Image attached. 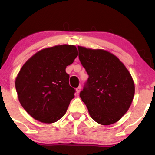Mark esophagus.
I'll return each instance as SVG.
<instances>
[{
  "label": "esophagus",
  "instance_id": "34e87169",
  "mask_svg": "<svg viewBox=\"0 0 155 155\" xmlns=\"http://www.w3.org/2000/svg\"><path fill=\"white\" fill-rule=\"evenodd\" d=\"M76 92H77V93H79L80 92V91H81V87H77L76 89Z\"/></svg>",
  "mask_w": 155,
  "mask_h": 155
}]
</instances>
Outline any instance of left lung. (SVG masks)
<instances>
[{
	"mask_svg": "<svg viewBox=\"0 0 155 155\" xmlns=\"http://www.w3.org/2000/svg\"><path fill=\"white\" fill-rule=\"evenodd\" d=\"M79 58L89 78L80 92L90 117L109 125L127 111L135 93L132 76L116 56L103 49L78 47Z\"/></svg>",
	"mask_w": 155,
	"mask_h": 155,
	"instance_id": "1",
	"label": "left lung"
}]
</instances>
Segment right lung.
Instances as JSON below:
<instances>
[{"instance_id":"obj_1","label":"right lung","mask_w":155,"mask_h":155,"mask_svg":"<svg viewBox=\"0 0 155 155\" xmlns=\"http://www.w3.org/2000/svg\"><path fill=\"white\" fill-rule=\"evenodd\" d=\"M77 56L75 46H55L38 51L23 65L16 90L19 103L35 120L53 123L65 115L76 92L65 68Z\"/></svg>"}]
</instances>
